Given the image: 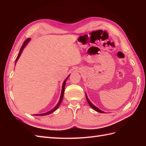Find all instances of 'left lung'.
Segmentation results:
<instances>
[{
    "label": "left lung",
    "instance_id": "left-lung-1",
    "mask_svg": "<svg viewBox=\"0 0 146 146\" xmlns=\"http://www.w3.org/2000/svg\"><path fill=\"white\" fill-rule=\"evenodd\" d=\"M86 100H87V101H88V104L90 105V107L93 109V110H94L95 111H98V112H99V113H104L105 112L104 111H102V110H100V109H99L98 107H96V106H94L93 104H92V103H91V102L89 100V99L88 98V97H87V95H86Z\"/></svg>",
    "mask_w": 146,
    "mask_h": 146
}]
</instances>
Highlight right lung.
Here are the masks:
<instances>
[{
  "instance_id": "obj_1",
  "label": "right lung",
  "mask_w": 146,
  "mask_h": 146,
  "mask_svg": "<svg viewBox=\"0 0 146 146\" xmlns=\"http://www.w3.org/2000/svg\"><path fill=\"white\" fill-rule=\"evenodd\" d=\"M30 41V38H28V39H26V40L24 41V42L23 43V45L22 46V47H21V49H20L19 54H18V55H17V58H16V59L15 64H16L17 61L18 60V59L19 58V57H20V56H21V54H22V52H23V50H24V48L26 46H27L28 42H29ZM69 76H70V75H69V76L67 77V78H66L65 79V80L64 81V82H63V83L62 90H61V96H60V100H59V102H58V104H56V105L55 106V107L54 108H52V109L50 110V111H48V112H47V113H42V114H35V116H46V115H48V114H51L52 113L54 112L55 111H56V110L57 109H58V108L60 107V104L61 103V102H62V100H63V95H64V88H65V85H66V80H68V77H69Z\"/></svg>"
}]
</instances>
